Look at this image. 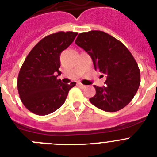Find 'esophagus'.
<instances>
[{"label":"esophagus","instance_id":"esophagus-1","mask_svg":"<svg viewBox=\"0 0 157 157\" xmlns=\"http://www.w3.org/2000/svg\"><path fill=\"white\" fill-rule=\"evenodd\" d=\"M78 86H79L81 89H85V88H86V86L83 85V84H82V83H78Z\"/></svg>","mask_w":157,"mask_h":157}]
</instances>
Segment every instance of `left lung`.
<instances>
[{
	"label": "left lung",
	"mask_w": 157,
	"mask_h": 157,
	"mask_svg": "<svg viewBox=\"0 0 157 157\" xmlns=\"http://www.w3.org/2000/svg\"><path fill=\"white\" fill-rule=\"evenodd\" d=\"M75 44L90 56L94 68L107 75L103 87L94 86L91 103L105 112L123 109L138 90L141 75L132 54L119 40L100 30L81 33Z\"/></svg>",
	"instance_id": "left-lung-1"
}]
</instances>
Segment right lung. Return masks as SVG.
Here are the masks:
<instances>
[{
	"label": "right lung",
	"instance_id": "right-lung-1",
	"mask_svg": "<svg viewBox=\"0 0 157 157\" xmlns=\"http://www.w3.org/2000/svg\"><path fill=\"white\" fill-rule=\"evenodd\" d=\"M76 32H57L41 39L29 52L17 79L19 98L24 106L38 116L57 110L65 102L69 90L76 82L63 83L60 53L74 41Z\"/></svg>",
	"mask_w": 157,
	"mask_h": 157
}]
</instances>
